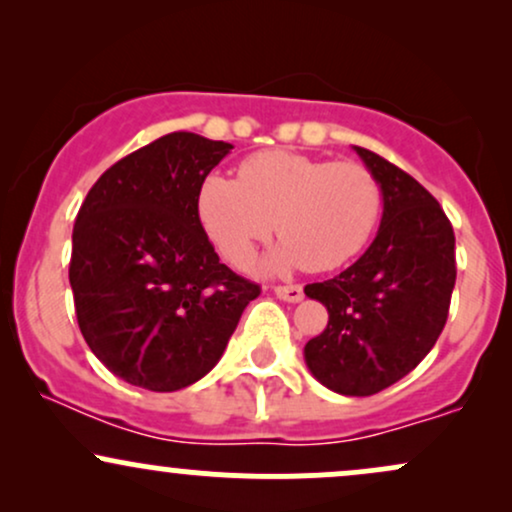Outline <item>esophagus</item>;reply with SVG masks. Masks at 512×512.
I'll return each instance as SVG.
<instances>
[{"instance_id": "obj_1", "label": "esophagus", "mask_w": 512, "mask_h": 512, "mask_svg": "<svg viewBox=\"0 0 512 512\" xmlns=\"http://www.w3.org/2000/svg\"><path fill=\"white\" fill-rule=\"evenodd\" d=\"M274 293H276V298H281V301H289V303L303 301V286H298V284L274 286Z\"/></svg>"}]
</instances>
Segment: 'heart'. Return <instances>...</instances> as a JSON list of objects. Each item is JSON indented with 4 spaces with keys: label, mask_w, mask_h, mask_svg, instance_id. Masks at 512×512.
<instances>
[{
    "label": "heart",
    "mask_w": 512,
    "mask_h": 512,
    "mask_svg": "<svg viewBox=\"0 0 512 512\" xmlns=\"http://www.w3.org/2000/svg\"><path fill=\"white\" fill-rule=\"evenodd\" d=\"M383 214V187L354 161H320L293 151L245 158L238 180L209 175L199 190V219L223 260L243 267L272 236L267 269L330 272L368 245Z\"/></svg>",
    "instance_id": "heart-1"
}]
</instances>
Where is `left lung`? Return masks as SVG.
I'll return each instance as SVG.
<instances>
[{
	"label": "left lung",
	"instance_id": "1",
	"mask_svg": "<svg viewBox=\"0 0 512 512\" xmlns=\"http://www.w3.org/2000/svg\"><path fill=\"white\" fill-rule=\"evenodd\" d=\"M354 151L383 187V221L349 269L305 286L330 322L303 354L332 392L368 397L411 373L438 342L457 267L455 233L436 197L383 156Z\"/></svg>",
	"mask_w": 512,
	"mask_h": 512
}]
</instances>
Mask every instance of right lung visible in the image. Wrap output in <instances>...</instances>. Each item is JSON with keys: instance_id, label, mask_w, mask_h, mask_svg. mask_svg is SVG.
Returning <instances> with one entry per match:
<instances>
[{"instance_id": "1", "label": "right lung", "mask_w": 512, "mask_h": 512, "mask_svg": "<svg viewBox=\"0 0 512 512\" xmlns=\"http://www.w3.org/2000/svg\"><path fill=\"white\" fill-rule=\"evenodd\" d=\"M233 146L173 132L110 166L76 214L69 284L86 344L110 373L151 392L219 363L260 286L219 262L199 190Z\"/></svg>"}]
</instances>
